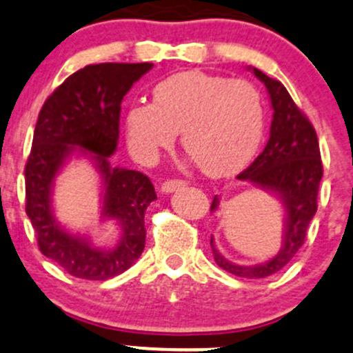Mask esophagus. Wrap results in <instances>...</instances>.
Wrapping results in <instances>:
<instances>
[{
	"mask_svg": "<svg viewBox=\"0 0 353 353\" xmlns=\"http://www.w3.org/2000/svg\"><path fill=\"white\" fill-rule=\"evenodd\" d=\"M186 186V183L181 179H167L165 183L161 184V192L163 193H172V192H177V190H181V188Z\"/></svg>",
	"mask_w": 353,
	"mask_h": 353,
	"instance_id": "1",
	"label": "esophagus"
}]
</instances>
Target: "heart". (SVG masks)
Instances as JSON below:
<instances>
[{"mask_svg": "<svg viewBox=\"0 0 353 353\" xmlns=\"http://www.w3.org/2000/svg\"><path fill=\"white\" fill-rule=\"evenodd\" d=\"M153 106L134 104L125 117L130 150L153 161L172 148L177 132L200 169L230 176L254 157L265 132V104L247 80L183 71L154 85Z\"/></svg>", "mask_w": 353, "mask_h": 353, "instance_id": "heart-1", "label": "heart"}]
</instances>
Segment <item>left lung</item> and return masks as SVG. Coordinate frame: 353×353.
Returning <instances> with one entry per match:
<instances>
[{
    "label": "left lung",
    "instance_id": "left-lung-1",
    "mask_svg": "<svg viewBox=\"0 0 353 353\" xmlns=\"http://www.w3.org/2000/svg\"><path fill=\"white\" fill-rule=\"evenodd\" d=\"M254 77L265 83L272 102L273 120L270 139L263 153L236 179L251 183L272 193L282 202L285 212L284 236L281 251L261 265L243 266L228 261L214 245V261L228 273L243 279H265L281 272L299 251L308 225L317 212V193L322 179V160L314 125L303 114L279 80L266 77L256 68ZM219 209V199L214 196L210 212Z\"/></svg>",
    "mask_w": 353,
    "mask_h": 353
}]
</instances>
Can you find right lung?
<instances>
[{"instance_id": "add662e5", "label": "right lung", "mask_w": 353, "mask_h": 353, "mask_svg": "<svg viewBox=\"0 0 353 353\" xmlns=\"http://www.w3.org/2000/svg\"><path fill=\"white\" fill-rule=\"evenodd\" d=\"M151 68L150 62L85 65L55 88L38 114L24 170L26 212L39 251L78 279L108 281L130 268L144 251V212L157 193L150 177L111 167L110 157L120 137L121 101ZM72 154L90 157L101 176L103 219L121 228L113 248H95L90 237L71 234L54 219L53 181Z\"/></svg>"}]
</instances>
